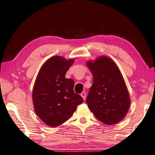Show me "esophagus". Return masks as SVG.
Instances as JSON below:
<instances>
[{
    "label": "esophagus",
    "instance_id": "34e87169",
    "mask_svg": "<svg viewBox=\"0 0 155 155\" xmlns=\"http://www.w3.org/2000/svg\"><path fill=\"white\" fill-rule=\"evenodd\" d=\"M81 96H82V98H83L84 101H85V98H86V93H85V92H84V91H83V92H82V93L81 94Z\"/></svg>",
    "mask_w": 155,
    "mask_h": 155
}]
</instances>
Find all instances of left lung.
Wrapping results in <instances>:
<instances>
[{
	"mask_svg": "<svg viewBox=\"0 0 155 155\" xmlns=\"http://www.w3.org/2000/svg\"><path fill=\"white\" fill-rule=\"evenodd\" d=\"M87 66L94 78L86 103L100 121L116 124L125 117L130 107L124 78L114 62L107 57L89 61Z\"/></svg>",
	"mask_w": 155,
	"mask_h": 155,
	"instance_id": "8db88e82",
	"label": "left lung"
}]
</instances>
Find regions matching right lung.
I'll list each match as a JSON object with an SVG mask.
<instances>
[{"instance_id":"add662e5","label":"right lung","mask_w":155,"mask_h":155,"mask_svg":"<svg viewBox=\"0 0 155 155\" xmlns=\"http://www.w3.org/2000/svg\"><path fill=\"white\" fill-rule=\"evenodd\" d=\"M74 60L59 56L47 60L37 77L33 102L38 116L47 125L58 127L71 117L83 99L74 93V82L65 75Z\"/></svg>"}]
</instances>
